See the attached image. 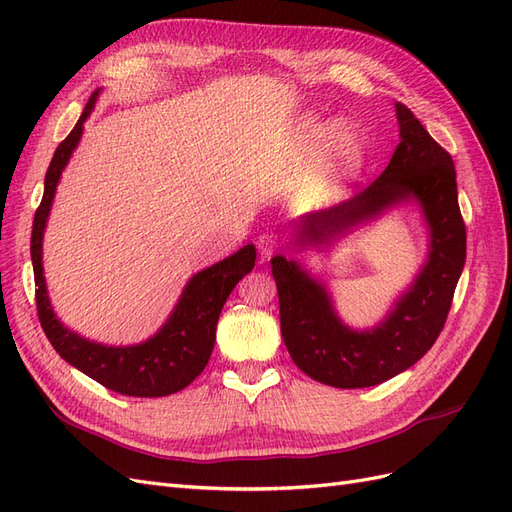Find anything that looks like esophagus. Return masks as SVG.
Masks as SVG:
<instances>
[{"label":"esophagus","mask_w":512,"mask_h":512,"mask_svg":"<svg viewBox=\"0 0 512 512\" xmlns=\"http://www.w3.org/2000/svg\"><path fill=\"white\" fill-rule=\"evenodd\" d=\"M258 252L262 254V258H269L277 247H280V239H277V235H273V232H265V235H260L258 241Z\"/></svg>","instance_id":"obj_1"}]
</instances>
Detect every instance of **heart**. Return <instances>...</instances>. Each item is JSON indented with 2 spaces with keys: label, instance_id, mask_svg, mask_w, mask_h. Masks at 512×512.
Masks as SVG:
<instances>
[{
  "label": "heart",
  "instance_id": "1",
  "mask_svg": "<svg viewBox=\"0 0 512 512\" xmlns=\"http://www.w3.org/2000/svg\"><path fill=\"white\" fill-rule=\"evenodd\" d=\"M307 153H318L320 166L316 175V190L322 196H337L346 185L361 175L367 162V143L352 128H339L335 121L307 123L303 134Z\"/></svg>",
  "mask_w": 512,
  "mask_h": 512
}]
</instances>
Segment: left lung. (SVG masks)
<instances>
[{
  "label": "left lung",
  "mask_w": 512,
  "mask_h": 512,
  "mask_svg": "<svg viewBox=\"0 0 512 512\" xmlns=\"http://www.w3.org/2000/svg\"><path fill=\"white\" fill-rule=\"evenodd\" d=\"M399 145L382 175L329 209L303 215L301 243H324L339 230L416 198L431 228V254L414 286L380 327L356 333L335 316L329 294L297 262L275 256L284 344L303 374L337 389H365L412 367L433 346L466 265L457 177L451 153L440 147L406 104H395Z\"/></svg>",
  "instance_id": "obj_1"
}]
</instances>
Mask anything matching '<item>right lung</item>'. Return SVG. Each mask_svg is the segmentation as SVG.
<instances>
[{
  "mask_svg": "<svg viewBox=\"0 0 512 512\" xmlns=\"http://www.w3.org/2000/svg\"><path fill=\"white\" fill-rule=\"evenodd\" d=\"M98 98L91 94L81 119L72 132L59 143L55 156L44 177V194L34 215L32 228V262L36 282V307L44 335L57 350V354L94 378L106 389L130 397H164L185 389L209 363L215 344V327L228 294L239 284L243 275L254 269L256 247L245 245L237 254L224 258L218 265L196 273L185 286L181 299L170 314L164 327L138 346H102L68 331L61 324L46 297L42 275V235L49 218L51 203L61 170L68 164L72 151L83 134V123Z\"/></svg>",
  "mask_w": 512,
  "mask_h": 512,
  "instance_id": "add662e5",
  "label": "right lung"
}]
</instances>
